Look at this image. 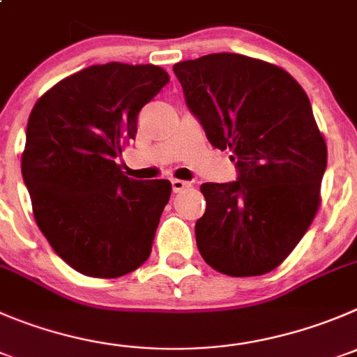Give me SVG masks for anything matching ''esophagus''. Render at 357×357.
<instances>
[{
  "instance_id": "esophagus-1",
  "label": "esophagus",
  "mask_w": 357,
  "mask_h": 357,
  "mask_svg": "<svg viewBox=\"0 0 357 357\" xmlns=\"http://www.w3.org/2000/svg\"><path fill=\"white\" fill-rule=\"evenodd\" d=\"M172 188H173V192H181V191H184V189L191 188V182L181 181V178H173Z\"/></svg>"
}]
</instances>
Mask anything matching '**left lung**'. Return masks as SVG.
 <instances>
[{
	"label": "left lung",
	"instance_id": "left-lung-1",
	"mask_svg": "<svg viewBox=\"0 0 357 357\" xmlns=\"http://www.w3.org/2000/svg\"><path fill=\"white\" fill-rule=\"evenodd\" d=\"M210 144L233 152L238 178L203 184L199 254L229 277L275 270L310 227L328 149L300 84L242 54H208L173 66Z\"/></svg>",
	"mask_w": 357,
	"mask_h": 357
}]
</instances>
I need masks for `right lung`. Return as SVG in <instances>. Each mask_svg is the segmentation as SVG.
I'll list each match as a JSON object with an SVG mask.
<instances>
[{
    "mask_svg": "<svg viewBox=\"0 0 357 357\" xmlns=\"http://www.w3.org/2000/svg\"><path fill=\"white\" fill-rule=\"evenodd\" d=\"M169 77L154 64L84 68L47 91L26 131L22 178L57 256L87 277L117 278L151 256L169 181H135L117 165L137 121Z\"/></svg>",
    "mask_w": 357,
    "mask_h": 357,
    "instance_id": "1",
    "label": "right lung"
}]
</instances>
